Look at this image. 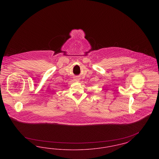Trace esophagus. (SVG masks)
Instances as JSON below:
<instances>
[{"instance_id":"34e87169","label":"esophagus","mask_w":159,"mask_h":159,"mask_svg":"<svg viewBox=\"0 0 159 159\" xmlns=\"http://www.w3.org/2000/svg\"><path fill=\"white\" fill-rule=\"evenodd\" d=\"M75 80H76V81H79V79H78V78H76Z\"/></svg>"}]
</instances>
